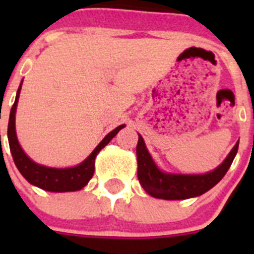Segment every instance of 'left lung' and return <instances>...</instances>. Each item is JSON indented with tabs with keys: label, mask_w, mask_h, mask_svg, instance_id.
<instances>
[{
	"label": "left lung",
	"mask_w": 254,
	"mask_h": 254,
	"mask_svg": "<svg viewBox=\"0 0 254 254\" xmlns=\"http://www.w3.org/2000/svg\"><path fill=\"white\" fill-rule=\"evenodd\" d=\"M239 142L235 143L221 165L206 174H172L161 172L152 160L145 145V141L138 134L136 147L137 154V177L140 185L150 196L161 199H186L197 197L216 186L232 165L238 152Z\"/></svg>",
	"instance_id": "1"
}]
</instances>
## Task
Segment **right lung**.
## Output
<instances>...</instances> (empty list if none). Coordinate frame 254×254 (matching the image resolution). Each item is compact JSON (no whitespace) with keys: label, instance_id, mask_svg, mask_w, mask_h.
Instances as JSON below:
<instances>
[{"label":"right lung","instance_id":"1","mask_svg":"<svg viewBox=\"0 0 254 254\" xmlns=\"http://www.w3.org/2000/svg\"><path fill=\"white\" fill-rule=\"evenodd\" d=\"M22 84V82H21ZM21 84L16 93V99L13 103L10 112V120H8L7 137L8 145H10L11 155L15 161V165L21 173V176L33 186L42 188L49 192H73L84 188L89 183L94 174V164H95L96 155L99 154L100 150L109 143V141L116 136L121 129L125 127V125L118 126L116 129L105 136L102 142L94 149L81 164H78L72 168H49L37 164L31 160L28 155L24 152V150L20 146L19 141L16 137V131H15V113H16L17 100H19L20 90H21Z\"/></svg>","mask_w":254,"mask_h":254}]
</instances>
